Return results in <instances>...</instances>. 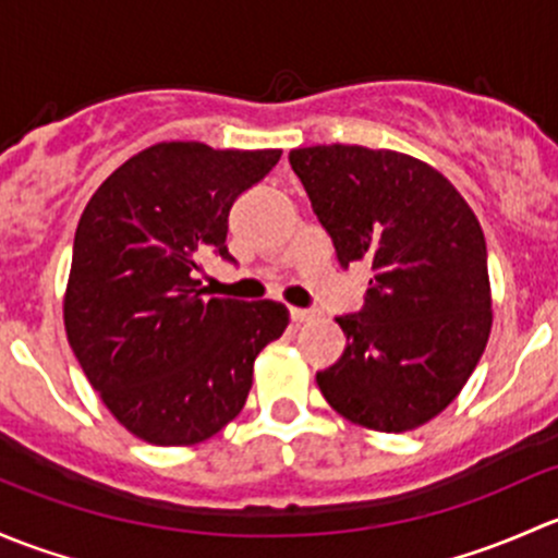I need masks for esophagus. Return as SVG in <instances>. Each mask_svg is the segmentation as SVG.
I'll return each instance as SVG.
<instances>
[{"instance_id": "34e87169", "label": "esophagus", "mask_w": 558, "mask_h": 558, "mask_svg": "<svg viewBox=\"0 0 558 558\" xmlns=\"http://www.w3.org/2000/svg\"><path fill=\"white\" fill-rule=\"evenodd\" d=\"M314 317H317V312H312V308H295V306L290 308V319L292 322H308Z\"/></svg>"}]
</instances>
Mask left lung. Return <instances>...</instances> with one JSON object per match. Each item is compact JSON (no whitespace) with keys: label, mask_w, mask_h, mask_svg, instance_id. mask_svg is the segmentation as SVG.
<instances>
[{"label":"left lung","mask_w":558,"mask_h":558,"mask_svg":"<svg viewBox=\"0 0 558 558\" xmlns=\"http://www.w3.org/2000/svg\"><path fill=\"white\" fill-rule=\"evenodd\" d=\"M341 268L371 266L360 312L336 317L338 363L317 373L354 424L405 433L462 392L492 330L486 241L468 201L411 155L360 145L290 153Z\"/></svg>","instance_id":"8db88e82"}]
</instances>
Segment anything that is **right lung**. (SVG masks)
Wrapping results in <instances>:
<instances>
[{
    "mask_svg": "<svg viewBox=\"0 0 558 558\" xmlns=\"http://www.w3.org/2000/svg\"><path fill=\"white\" fill-rule=\"evenodd\" d=\"M281 150L160 142L101 182L77 222L64 298L69 347L112 416L155 446H191L244 408L252 367L290 314L201 290L228 252V211Z\"/></svg>",
    "mask_w": 558,
    "mask_h": 558,
    "instance_id": "right-lung-1",
    "label": "right lung"
}]
</instances>
